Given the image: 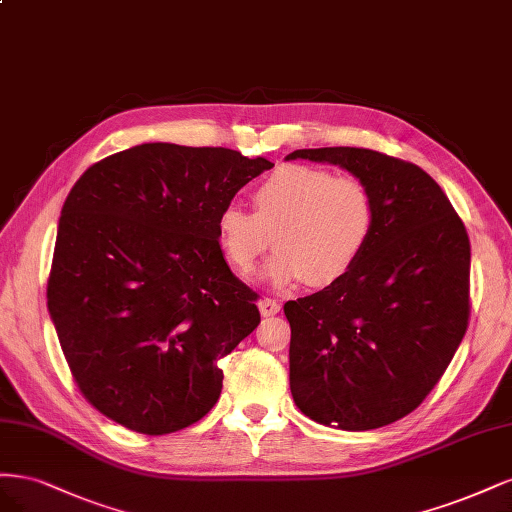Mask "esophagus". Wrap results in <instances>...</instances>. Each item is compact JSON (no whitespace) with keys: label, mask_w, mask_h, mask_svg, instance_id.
<instances>
[{"label":"esophagus","mask_w":512,"mask_h":512,"mask_svg":"<svg viewBox=\"0 0 512 512\" xmlns=\"http://www.w3.org/2000/svg\"><path fill=\"white\" fill-rule=\"evenodd\" d=\"M259 312H261V317H274L280 312V304L276 300L263 298V300H259Z\"/></svg>","instance_id":"34e87169"}]
</instances>
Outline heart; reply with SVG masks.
I'll return each mask as SVG.
<instances>
[{
    "instance_id": "1",
    "label": "heart",
    "mask_w": 512,
    "mask_h": 512,
    "mask_svg": "<svg viewBox=\"0 0 512 512\" xmlns=\"http://www.w3.org/2000/svg\"><path fill=\"white\" fill-rule=\"evenodd\" d=\"M255 212L225 206L217 232L221 249L242 276L274 240L276 255L259 280L272 289L338 283L366 253L376 206L366 183L312 166L278 168L253 191Z\"/></svg>"
}]
</instances>
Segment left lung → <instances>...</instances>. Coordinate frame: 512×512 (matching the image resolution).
I'll return each instance as SVG.
<instances>
[{"label":"left lung","instance_id":"left-lung-1","mask_svg":"<svg viewBox=\"0 0 512 512\" xmlns=\"http://www.w3.org/2000/svg\"><path fill=\"white\" fill-rule=\"evenodd\" d=\"M285 159L332 163L374 197V232L357 266L287 302L285 315L295 406L336 430H376L425 400L466 334V227L415 163L353 146L300 148Z\"/></svg>","mask_w":512,"mask_h":512}]
</instances>
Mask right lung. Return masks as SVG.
<instances>
[{
	"label": "right lung",
	"mask_w": 512,
	"mask_h": 512,
	"mask_svg": "<svg viewBox=\"0 0 512 512\" xmlns=\"http://www.w3.org/2000/svg\"><path fill=\"white\" fill-rule=\"evenodd\" d=\"M272 166L232 148L148 142L76 180L46 298L78 389L108 419L161 436L217 404L219 359L261 321L217 221Z\"/></svg>",
	"instance_id": "add662e5"
}]
</instances>
